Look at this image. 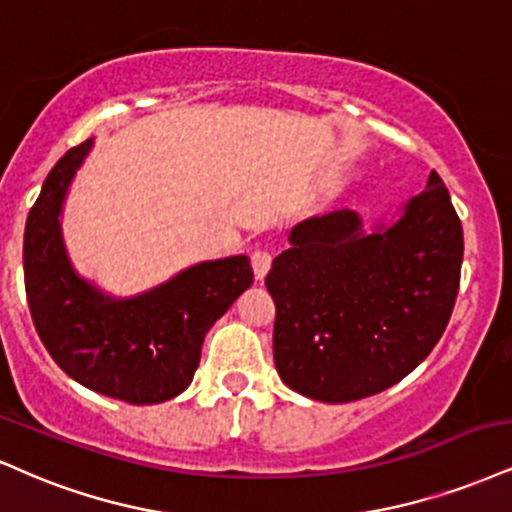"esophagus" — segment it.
<instances>
[{
	"mask_svg": "<svg viewBox=\"0 0 512 512\" xmlns=\"http://www.w3.org/2000/svg\"><path fill=\"white\" fill-rule=\"evenodd\" d=\"M250 262H252V272H255V279L262 281L264 276H267L269 267H272V255H269L267 250H255L252 252Z\"/></svg>",
	"mask_w": 512,
	"mask_h": 512,
	"instance_id": "1",
	"label": "esophagus"
}]
</instances>
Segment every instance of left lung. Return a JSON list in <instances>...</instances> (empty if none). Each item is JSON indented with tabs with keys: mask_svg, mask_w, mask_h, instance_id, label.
<instances>
[{
	"mask_svg": "<svg viewBox=\"0 0 512 512\" xmlns=\"http://www.w3.org/2000/svg\"><path fill=\"white\" fill-rule=\"evenodd\" d=\"M276 257L274 365L322 403L389 389L432 353L451 319L463 226L436 171L427 190L372 229L353 209L298 224Z\"/></svg>",
	"mask_w": 512,
	"mask_h": 512,
	"instance_id": "obj_1",
	"label": "left lung"
}]
</instances>
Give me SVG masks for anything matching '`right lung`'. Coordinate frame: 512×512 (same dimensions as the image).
<instances>
[{"instance_id": "add662e5", "label": "right lung", "mask_w": 512, "mask_h": 512, "mask_svg": "<svg viewBox=\"0 0 512 512\" xmlns=\"http://www.w3.org/2000/svg\"><path fill=\"white\" fill-rule=\"evenodd\" d=\"M95 140L54 164L23 236V274L33 324L52 360L102 396L152 405L190 386L207 331L252 283L245 255L197 262L131 298H116L73 269L61 214L73 176Z\"/></svg>"}]
</instances>
